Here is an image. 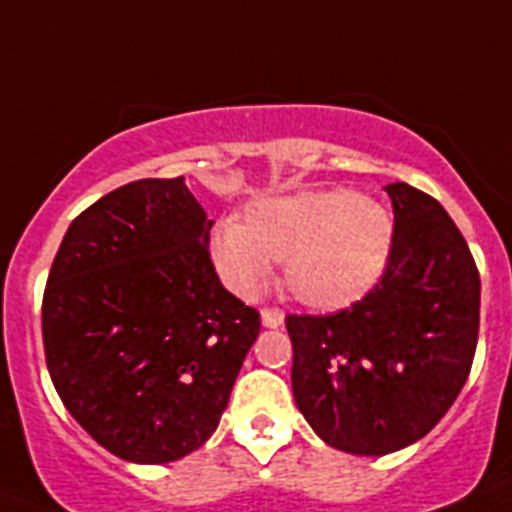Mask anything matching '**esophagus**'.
I'll use <instances>...</instances> for the list:
<instances>
[{
    "label": "esophagus",
    "instance_id": "34e87169",
    "mask_svg": "<svg viewBox=\"0 0 512 512\" xmlns=\"http://www.w3.org/2000/svg\"><path fill=\"white\" fill-rule=\"evenodd\" d=\"M261 323H264V328H282L284 312L266 307V310H261Z\"/></svg>",
    "mask_w": 512,
    "mask_h": 512
}]
</instances>
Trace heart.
I'll use <instances>...</instances> for the list:
<instances>
[{"instance_id": "b5f03b06", "label": "heart", "mask_w": 512, "mask_h": 512, "mask_svg": "<svg viewBox=\"0 0 512 512\" xmlns=\"http://www.w3.org/2000/svg\"><path fill=\"white\" fill-rule=\"evenodd\" d=\"M395 246V217L354 189L266 194L243 223L212 233V264L233 295L251 300L266 287L274 261L302 305L336 312L356 305L384 277Z\"/></svg>"}]
</instances>
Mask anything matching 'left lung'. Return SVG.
Returning a JSON list of instances; mask_svg holds the SVG:
<instances>
[{
  "label": "left lung",
  "mask_w": 512,
  "mask_h": 512,
  "mask_svg": "<svg viewBox=\"0 0 512 512\" xmlns=\"http://www.w3.org/2000/svg\"><path fill=\"white\" fill-rule=\"evenodd\" d=\"M395 246L384 277L348 310L289 315L292 392L312 431L354 456L420 441L454 405L479 333V274L433 197L387 184Z\"/></svg>",
  "instance_id": "8db88e82"
}]
</instances>
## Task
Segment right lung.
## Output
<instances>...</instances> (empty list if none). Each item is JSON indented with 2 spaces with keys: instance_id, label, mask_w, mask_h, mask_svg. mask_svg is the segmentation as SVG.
Instances as JSON below:
<instances>
[{
  "instance_id": "obj_1",
  "label": "right lung",
  "mask_w": 512,
  "mask_h": 512,
  "mask_svg": "<svg viewBox=\"0 0 512 512\" xmlns=\"http://www.w3.org/2000/svg\"><path fill=\"white\" fill-rule=\"evenodd\" d=\"M184 176L140 179L81 212L43 295L53 387L110 454L169 464L225 413L259 312L220 284Z\"/></svg>"
}]
</instances>
